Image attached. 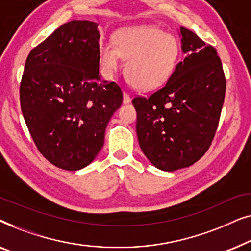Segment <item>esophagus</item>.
<instances>
[{
  "mask_svg": "<svg viewBox=\"0 0 251 251\" xmlns=\"http://www.w3.org/2000/svg\"><path fill=\"white\" fill-rule=\"evenodd\" d=\"M130 101H131V97L126 92H123V104H129Z\"/></svg>",
  "mask_w": 251,
  "mask_h": 251,
  "instance_id": "34e87169",
  "label": "esophagus"
}]
</instances>
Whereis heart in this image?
<instances>
[{
	"instance_id": "b5f03b06",
	"label": "heart",
	"mask_w": 251,
	"mask_h": 251,
	"mask_svg": "<svg viewBox=\"0 0 251 251\" xmlns=\"http://www.w3.org/2000/svg\"><path fill=\"white\" fill-rule=\"evenodd\" d=\"M125 61V74L130 84L149 91L161 87L174 74L180 58V44L171 34L154 26L123 28L115 33L114 44L102 42L99 59L106 75H112Z\"/></svg>"
}]
</instances>
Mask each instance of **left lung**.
Masks as SVG:
<instances>
[{
    "label": "left lung",
    "instance_id": "obj_1",
    "mask_svg": "<svg viewBox=\"0 0 251 251\" xmlns=\"http://www.w3.org/2000/svg\"><path fill=\"white\" fill-rule=\"evenodd\" d=\"M178 34L185 59L177 64L163 88L132 100L144 155L157 169L169 173L192 166L207 152L226 89L215 48L184 27Z\"/></svg>",
    "mask_w": 251,
    "mask_h": 251
}]
</instances>
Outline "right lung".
I'll use <instances>...</instances> for the list:
<instances>
[{
  "label": "right lung",
  "mask_w": 251,
  "mask_h": 251,
  "mask_svg": "<svg viewBox=\"0 0 251 251\" xmlns=\"http://www.w3.org/2000/svg\"><path fill=\"white\" fill-rule=\"evenodd\" d=\"M98 24H64L30 51L20 106L30 136L46 159L76 171L100 152L105 130L122 104L120 87L99 74Z\"/></svg>",
  "instance_id": "right-lung-1"
}]
</instances>
